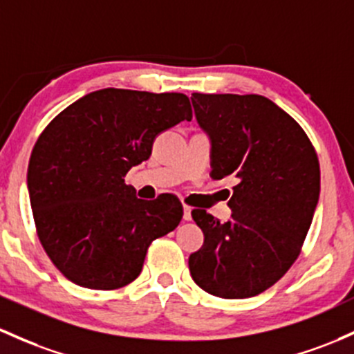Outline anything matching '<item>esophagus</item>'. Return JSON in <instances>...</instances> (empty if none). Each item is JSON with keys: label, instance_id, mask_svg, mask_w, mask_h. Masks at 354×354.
I'll return each mask as SVG.
<instances>
[{"label": "esophagus", "instance_id": "esophagus-1", "mask_svg": "<svg viewBox=\"0 0 354 354\" xmlns=\"http://www.w3.org/2000/svg\"><path fill=\"white\" fill-rule=\"evenodd\" d=\"M183 220H186V221H189L192 220V208L189 207H183Z\"/></svg>", "mask_w": 354, "mask_h": 354}]
</instances>
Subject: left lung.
I'll list each match as a JSON object with an SVG mask.
<instances>
[{"instance_id": "8db88e82", "label": "left lung", "mask_w": 354, "mask_h": 354, "mask_svg": "<svg viewBox=\"0 0 354 354\" xmlns=\"http://www.w3.org/2000/svg\"><path fill=\"white\" fill-rule=\"evenodd\" d=\"M192 102L212 146L209 176L239 183L228 221L192 212L205 242L189 255V274L212 296L254 297L301 252L319 200V161L302 127L267 97L195 92Z\"/></svg>"}]
</instances>
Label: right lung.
<instances>
[{
	"mask_svg": "<svg viewBox=\"0 0 354 354\" xmlns=\"http://www.w3.org/2000/svg\"><path fill=\"white\" fill-rule=\"evenodd\" d=\"M192 118L185 94L102 88L46 126L26 181L38 239L68 281L97 290L127 286L151 242L178 227L176 196L141 200L124 176L151 156L158 134Z\"/></svg>",
	"mask_w": 354,
	"mask_h": 354,
	"instance_id": "right-lung-1",
	"label": "right lung"
}]
</instances>
